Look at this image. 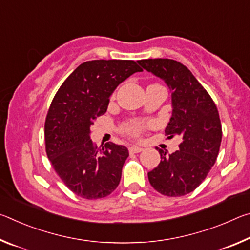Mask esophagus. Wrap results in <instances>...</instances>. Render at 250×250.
Wrapping results in <instances>:
<instances>
[{
    "label": "esophagus",
    "instance_id": "1",
    "mask_svg": "<svg viewBox=\"0 0 250 250\" xmlns=\"http://www.w3.org/2000/svg\"><path fill=\"white\" fill-rule=\"evenodd\" d=\"M143 149L141 146H132L129 147V152L130 153H140Z\"/></svg>",
    "mask_w": 250,
    "mask_h": 250
}]
</instances>
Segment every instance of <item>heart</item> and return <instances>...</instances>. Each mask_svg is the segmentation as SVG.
Returning a JSON list of instances; mask_svg holds the SVG:
<instances>
[{
  "instance_id": "1",
  "label": "heart",
  "mask_w": 250,
  "mask_h": 250,
  "mask_svg": "<svg viewBox=\"0 0 250 250\" xmlns=\"http://www.w3.org/2000/svg\"><path fill=\"white\" fill-rule=\"evenodd\" d=\"M141 131H142L141 125H130L129 128H126V132H129L132 135H139Z\"/></svg>"
}]
</instances>
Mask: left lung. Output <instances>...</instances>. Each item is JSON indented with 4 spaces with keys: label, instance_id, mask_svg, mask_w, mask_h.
Instances as JSON below:
<instances>
[{
    "label": "left lung",
    "instance_id": "left-lung-1",
    "mask_svg": "<svg viewBox=\"0 0 250 250\" xmlns=\"http://www.w3.org/2000/svg\"><path fill=\"white\" fill-rule=\"evenodd\" d=\"M143 69L164 80L171 91L172 116L167 138L179 135V150L161 154L159 166L147 173L150 184L163 195L176 197L193 192L216 162L222 125L214 104L188 67L167 58L138 61Z\"/></svg>",
    "mask_w": 250,
    "mask_h": 250
}]
</instances>
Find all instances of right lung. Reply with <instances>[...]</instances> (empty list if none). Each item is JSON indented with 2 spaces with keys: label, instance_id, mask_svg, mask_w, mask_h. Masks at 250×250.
<instances>
[{
  "label": "right lung",
  "instance_id": "right-lung-1",
  "mask_svg": "<svg viewBox=\"0 0 250 250\" xmlns=\"http://www.w3.org/2000/svg\"><path fill=\"white\" fill-rule=\"evenodd\" d=\"M137 71L142 69L133 61L83 62L54 97L45 121L46 153L76 195L87 200L105 197L120 183L129 151L112 142L98 149L90 140L91 125L107 111L116 88Z\"/></svg>",
  "mask_w": 250,
  "mask_h": 250
}]
</instances>
